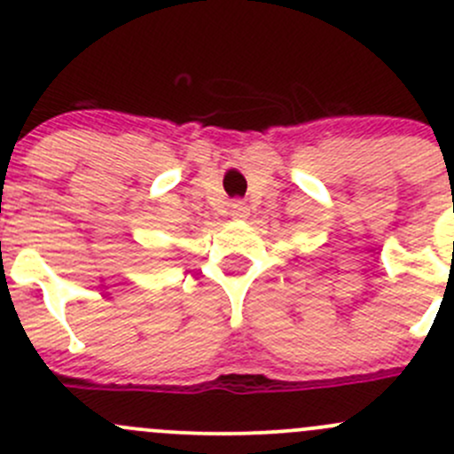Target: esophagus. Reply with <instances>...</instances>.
Wrapping results in <instances>:
<instances>
[{
	"label": "esophagus",
	"mask_w": 454,
	"mask_h": 454,
	"mask_svg": "<svg viewBox=\"0 0 454 454\" xmlns=\"http://www.w3.org/2000/svg\"><path fill=\"white\" fill-rule=\"evenodd\" d=\"M231 206H232V215H235V217H248V215H250V210H248V206H246V201L235 200Z\"/></svg>",
	"instance_id": "34e87169"
}]
</instances>
